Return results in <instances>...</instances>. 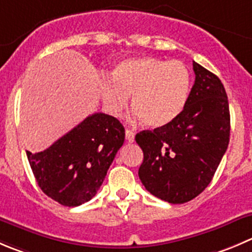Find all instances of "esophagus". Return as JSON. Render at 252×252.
<instances>
[{
  "label": "esophagus",
  "mask_w": 252,
  "mask_h": 252,
  "mask_svg": "<svg viewBox=\"0 0 252 252\" xmlns=\"http://www.w3.org/2000/svg\"><path fill=\"white\" fill-rule=\"evenodd\" d=\"M134 138H135V134H134L131 130H129V129H126V141H129V143H133Z\"/></svg>",
  "instance_id": "34e87169"
}]
</instances>
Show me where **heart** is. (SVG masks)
<instances>
[{
	"mask_svg": "<svg viewBox=\"0 0 252 252\" xmlns=\"http://www.w3.org/2000/svg\"><path fill=\"white\" fill-rule=\"evenodd\" d=\"M111 80L101 86L109 113L119 116L131 94L134 114L151 128L171 123L182 112L191 86L189 72L181 61L151 56L121 61L112 70Z\"/></svg>",
	"mask_w": 252,
	"mask_h": 252,
	"instance_id": "obj_1",
	"label": "heart"
}]
</instances>
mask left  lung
I'll return each mask as SVG.
<instances>
[{"label":"left lung","mask_w":252,"mask_h":252,"mask_svg":"<svg viewBox=\"0 0 252 252\" xmlns=\"http://www.w3.org/2000/svg\"><path fill=\"white\" fill-rule=\"evenodd\" d=\"M193 71L196 80L182 112L171 123L135 135L144 153L141 183L151 194L172 204L189 202L206 189L230 136L223 84L194 61Z\"/></svg>","instance_id":"left-lung-1"}]
</instances>
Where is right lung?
Wrapping results in <instances>:
<instances>
[{
	"instance_id": "right-lung-1",
	"label": "right lung",
	"mask_w": 252,
	"mask_h": 252,
	"mask_svg": "<svg viewBox=\"0 0 252 252\" xmlns=\"http://www.w3.org/2000/svg\"><path fill=\"white\" fill-rule=\"evenodd\" d=\"M124 136L118 119L94 113L50 148L27 156L41 191L63 206L77 207L97 193Z\"/></svg>"
}]
</instances>
